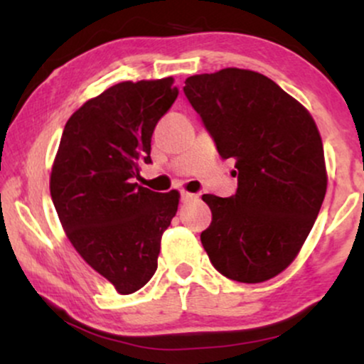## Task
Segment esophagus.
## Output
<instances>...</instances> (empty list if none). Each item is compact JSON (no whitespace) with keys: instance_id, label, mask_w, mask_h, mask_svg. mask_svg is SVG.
<instances>
[{"instance_id":"obj_1","label":"esophagus","mask_w":364,"mask_h":364,"mask_svg":"<svg viewBox=\"0 0 364 364\" xmlns=\"http://www.w3.org/2000/svg\"><path fill=\"white\" fill-rule=\"evenodd\" d=\"M198 198L195 193H188V191H181V202L188 203V202H193V200Z\"/></svg>"}]
</instances>
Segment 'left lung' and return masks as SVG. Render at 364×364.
<instances>
[{
	"label": "left lung",
	"mask_w": 364,
	"mask_h": 364,
	"mask_svg": "<svg viewBox=\"0 0 364 364\" xmlns=\"http://www.w3.org/2000/svg\"><path fill=\"white\" fill-rule=\"evenodd\" d=\"M183 90L219 156L237 169L235 195L202 196L212 210L203 248L228 279L269 281L294 260L325 198L318 128L277 83L250 70L193 75Z\"/></svg>",
	"instance_id": "8db88e82"
}]
</instances>
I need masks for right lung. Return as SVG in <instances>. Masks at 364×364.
I'll use <instances>...</instances> for the list:
<instances>
[{
	"mask_svg": "<svg viewBox=\"0 0 364 364\" xmlns=\"http://www.w3.org/2000/svg\"><path fill=\"white\" fill-rule=\"evenodd\" d=\"M173 78L121 82L66 121L51 171V198L66 236L119 294L144 287L157 270L162 232L179 193L135 183L150 164L157 121L176 101Z\"/></svg>",
	"mask_w": 364,
	"mask_h": 364,
	"instance_id": "obj_1",
	"label": "right lung"
}]
</instances>
